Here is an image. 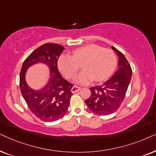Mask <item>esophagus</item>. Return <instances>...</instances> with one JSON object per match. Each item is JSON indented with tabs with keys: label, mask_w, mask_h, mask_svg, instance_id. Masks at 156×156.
I'll return each mask as SVG.
<instances>
[{
	"label": "esophagus",
	"mask_w": 156,
	"mask_h": 156,
	"mask_svg": "<svg viewBox=\"0 0 156 156\" xmlns=\"http://www.w3.org/2000/svg\"><path fill=\"white\" fill-rule=\"evenodd\" d=\"M80 89H81V88L79 86H74L73 87L72 89H71V91L73 93H75L76 92H78V91H79Z\"/></svg>",
	"instance_id": "34e87169"
}]
</instances>
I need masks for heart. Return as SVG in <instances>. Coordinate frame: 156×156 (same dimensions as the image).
I'll return each instance as SVG.
<instances>
[{
    "instance_id": "obj_1",
    "label": "heart",
    "mask_w": 156,
    "mask_h": 156,
    "mask_svg": "<svg viewBox=\"0 0 156 156\" xmlns=\"http://www.w3.org/2000/svg\"><path fill=\"white\" fill-rule=\"evenodd\" d=\"M81 63L84 70L76 81L86 84L92 80L99 82L108 78L117 65V58L111 49L89 44L74 50L72 55L62 54L58 59V69L68 78L76 76Z\"/></svg>"
}]
</instances>
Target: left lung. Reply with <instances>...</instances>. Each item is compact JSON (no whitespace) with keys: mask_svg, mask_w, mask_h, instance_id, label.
<instances>
[{"mask_svg":"<svg viewBox=\"0 0 156 156\" xmlns=\"http://www.w3.org/2000/svg\"><path fill=\"white\" fill-rule=\"evenodd\" d=\"M118 56V69L101 86L90 88V96L85 101L89 109L99 115H108L119 108L125 98L132 76V69L125 55L112 46Z\"/></svg>","mask_w":156,"mask_h":156,"instance_id":"1","label":"left lung"}]
</instances>
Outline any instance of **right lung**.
<instances>
[{
	"instance_id": "1",
	"label": "right lung",
	"mask_w": 156,
	"mask_h": 156,
	"mask_svg": "<svg viewBox=\"0 0 156 156\" xmlns=\"http://www.w3.org/2000/svg\"><path fill=\"white\" fill-rule=\"evenodd\" d=\"M63 46L56 43H48L38 47L27 57L20 73V89L30 111L45 122L58 120L66 115L70 104L73 85L64 79L58 68V59ZM46 64L51 70V78L48 84L39 91L32 90L24 79L25 72L33 64Z\"/></svg>"
}]
</instances>
